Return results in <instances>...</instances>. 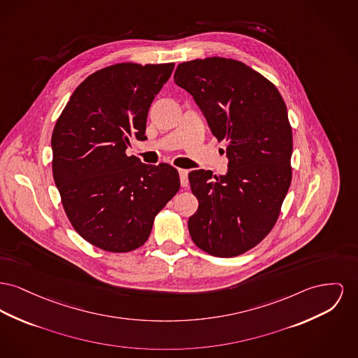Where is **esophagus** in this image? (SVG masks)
I'll return each mask as SVG.
<instances>
[{"label":"esophagus","instance_id":"esophagus-1","mask_svg":"<svg viewBox=\"0 0 358 358\" xmlns=\"http://www.w3.org/2000/svg\"><path fill=\"white\" fill-rule=\"evenodd\" d=\"M178 173H180L181 185H182V187H188V184H189V181H188V170H185V169H178Z\"/></svg>","mask_w":358,"mask_h":358}]
</instances>
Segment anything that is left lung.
I'll return each mask as SVG.
<instances>
[{"label": "left lung", "mask_w": 358, "mask_h": 358, "mask_svg": "<svg viewBox=\"0 0 358 358\" xmlns=\"http://www.w3.org/2000/svg\"><path fill=\"white\" fill-rule=\"evenodd\" d=\"M174 83L190 93L210 132L226 142L229 170L189 173L199 208L188 220L192 241L215 257H235L273 229L292 180V128L277 87L235 59H194L177 66Z\"/></svg>", "instance_id": "obj_1"}]
</instances>
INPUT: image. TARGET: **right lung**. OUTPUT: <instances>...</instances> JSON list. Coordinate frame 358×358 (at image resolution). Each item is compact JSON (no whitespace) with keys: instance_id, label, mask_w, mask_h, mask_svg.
<instances>
[{"instance_id":"add662e5","label":"right lung","mask_w":358,"mask_h":358,"mask_svg":"<svg viewBox=\"0 0 358 358\" xmlns=\"http://www.w3.org/2000/svg\"><path fill=\"white\" fill-rule=\"evenodd\" d=\"M174 64H117L74 90L52 131V174L64 212L85 241L106 252L141 248L157 213L180 189L177 169L128 157L146 141L148 108Z\"/></svg>"}]
</instances>
